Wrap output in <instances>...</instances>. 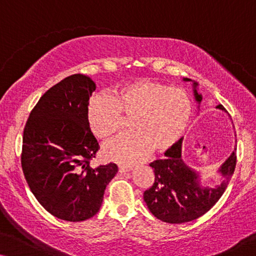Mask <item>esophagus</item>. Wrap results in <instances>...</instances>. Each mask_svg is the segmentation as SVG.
Wrapping results in <instances>:
<instances>
[{
  "mask_svg": "<svg viewBox=\"0 0 256 256\" xmlns=\"http://www.w3.org/2000/svg\"><path fill=\"white\" fill-rule=\"evenodd\" d=\"M132 166H118V171H120V172H128V171H132Z\"/></svg>",
  "mask_w": 256,
  "mask_h": 256,
  "instance_id": "esophagus-1",
  "label": "esophagus"
}]
</instances>
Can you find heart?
<instances>
[{
  "label": "heart",
  "mask_w": 256,
  "mask_h": 256,
  "mask_svg": "<svg viewBox=\"0 0 256 256\" xmlns=\"http://www.w3.org/2000/svg\"><path fill=\"white\" fill-rule=\"evenodd\" d=\"M191 98L180 88L152 79L129 82L114 96L96 94L87 106V121L98 138L106 140L120 132L130 120L132 132L121 135L104 144L106 158L134 164L152 154L172 149L191 121Z\"/></svg>",
  "instance_id": "1"
}]
</instances>
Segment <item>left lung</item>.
<instances>
[{
  "instance_id": "1",
  "label": "left lung",
  "mask_w": 256,
  "mask_h": 256,
  "mask_svg": "<svg viewBox=\"0 0 256 256\" xmlns=\"http://www.w3.org/2000/svg\"><path fill=\"white\" fill-rule=\"evenodd\" d=\"M184 82L191 79L184 78ZM197 82H194V99L202 102V94L197 92ZM225 110L222 104L216 106ZM183 138L164 152L166 158L150 163L154 169L155 180L152 188L144 191V199L149 211L157 219L169 224H183L199 218L210 211L219 200L234 174L236 166V148L218 169L222 183L214 188L202 186L199 174L188 166L182 160Z\"/></svg>"
}]
</instances>
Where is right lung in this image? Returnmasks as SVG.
Returning a JSON list of instances; mask_svg holds the SVG:
<instances>
[{"label":"right lung","mask_w":256,"mask_h":256,"mask_svg":"<svg viewBox=\"0 0 256 256\" xmlns=\"http://www.w3.org/2000/svg\"><path fill=\"white\" fill-rule=\"evenodd\" d=\"M96 84L72 74L46 90L31 110L23 132L20 163L38 202L66 222H82L99 212L118 166L92 168L99 143L87 121Z\"/></svg>","instance_id":"right-lung-1"}]
</instances>
